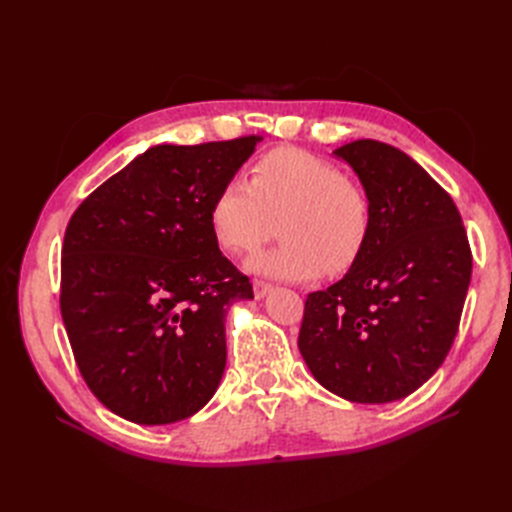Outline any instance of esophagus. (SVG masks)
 Listing matches in <instances>:
<instances>
[{"label": "esophagus", "instance_id": "1", "mask_svg": "<svg viewBox=\"0 0 512 512\" xmlns=\"http://www.w3.org/2000/svg\"><path fill=\"white\" fill-rule=\"evenodd\" d=\"M271 290H273V286L267 282H260V280L254 282V297L256 299H265Z\"/></svg>", "mask_w": 512, "mask_h": 512}]
</instances>
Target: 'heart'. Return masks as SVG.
Segmentation results:
<instances>
[{"label":"heart","mask_w":512,"mask_h":512,"mask_svg":"<svg viewBox=\"0 0 512 512\" xmlns=\"http://www.w3.org/2000/svg\"><path fill=\"white\" fill-rule=\"evenodd\" d=\"M277 224L284 239L250 258L247 269L282 282H307L344 271L369 232V200L342 170L314 153L275 149L250 170V183L226 181L215 194L209 222L230 254L254 252Z\"/></svg>","instance_id":"b5f03b06"}]
</instances>
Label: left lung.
I'll list each match as a JSON object with an SVG mask.
<instances>
[{"label": "left lung", "instance_id": "1", "mask_svg": "<svg viewBox=\"0 0 512 512\" xmlns=\"http://www.w3.org/2000/svg\"><path fill=\"white\" fill-rule=\"evenodd\" d=\"M369 200V232L342 280L307 294L299 350L324 389L389 404L444 363L472 277L461 215L423 166L361 138L333 151Z\"/></svg>", "mask_w": 512, "mask_h": 512}]
</instances>
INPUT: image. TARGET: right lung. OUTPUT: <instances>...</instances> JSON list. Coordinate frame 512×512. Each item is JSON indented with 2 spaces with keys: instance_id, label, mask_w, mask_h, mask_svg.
I'll return each instance as SVG.
<instances>
[{
  "instance_id": "obj_1",
  "label": "right lung",
  "mask_w": 512,
  "mask_h": 512,
  "mask_svg": "<svg viewBox=\"0 0 512 512\" xmlns=\"http://www.w3.org/2000/svg\"><path fill=\"white\" fill-rule=\"evenodd\" d=\"M258 141L149 147L70 218L61 318L91 393L126 421L177 423L218 391L226 312L254 292L209 211Z\"/></svg>"
}]
</instances>
